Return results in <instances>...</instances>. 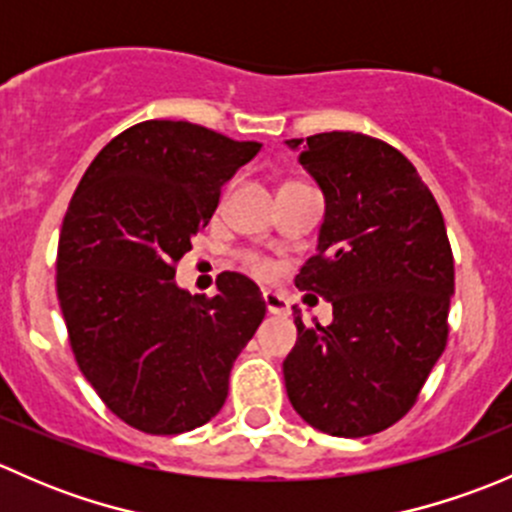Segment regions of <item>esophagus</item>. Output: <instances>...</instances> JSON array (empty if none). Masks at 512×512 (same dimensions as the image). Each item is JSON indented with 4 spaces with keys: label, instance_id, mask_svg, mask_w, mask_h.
Masks as SVG:
<instances>
[{
    "label": "esophagus",
    "instance_id": "obj_1",
    "mask_svg": "<svg viewBox=\"0 0 512 512\" xmlns=\"http://www.w3.org/2000/svg\"><path fill=\"white\" fill-rule=\"evenodd\" d=\"M262 297H265V307L270 314H289V302L282 297V294L265 292Z\"/></svg>",
    "mask_w": 512,
    "mask_h": 512
}]
</instances>
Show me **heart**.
Here are the masks:
<instances>
[{"label": "heart", "instance_id": "b5f03b06", "mask_svg": "<svg viewBox=\"0 0 512 512\" xmlns=\"http://www.w3.org/2000/svg\"><path fill=\"white\" fill-rule=\"evenodd\" d=\"M252 270L257 272V275H262V277H267L272 272V265L270 262H262V260H255L252 262Z\"/></svg>", "mask_w": 512, "mask_h": 512}]
</instances>
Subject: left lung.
Masks as SVG:
<instances>
[{
  "label": "left lung",
  "mask_w": 512,
  "mask_h": 512,
  "mask_svg": "<svg viewBox=\"0 0 512 512\" xmlns=\"http://www.w3.org/2000/svg\"><path fill=\"white\" fill-rule=\"evenodd\" d=\"M285 143L324 195L317 255L294 285L334 314L329 327H307L294 309L289 404L329 436H371L406 416L446 349V223L411 160L379 138L332 131Z\"/></svg>",
  "instance_id": "left-lung-1"
}]
</instances>
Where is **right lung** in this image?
<instances>
[{"label":"right lung","mask_w":512,"mask_h":512,"mask_svg":"<svg viewBox=\"0 0 512 512\" xmlns=\"http://www.w3.org/2000/svg\"><path fill=\"white\" fill-rule=\"evenodd\" d=\"M260 148L188 121H143L101 148L71 198L56 257L71 349L103 404L138 431L208 423L265 319L260 287L237 272L218 277L215 297L175 282L190 237Z\"/></svg>","instance_id":"add662e5"}]
</instances>
